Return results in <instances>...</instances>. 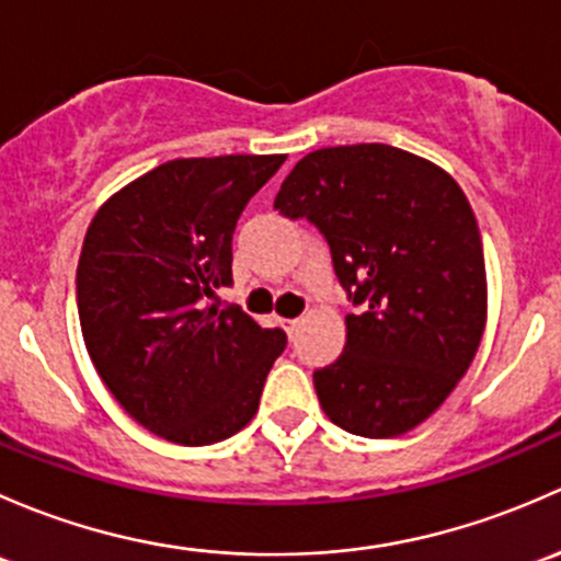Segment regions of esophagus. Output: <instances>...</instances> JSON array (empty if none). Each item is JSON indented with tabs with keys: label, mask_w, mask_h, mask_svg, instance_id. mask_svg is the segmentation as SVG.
Returning <instances> with one entry per match:
<instances>
[{
	"label": "esophagus",
	"mask_w": 561,
	"mask_h": 561,
	"mask_svg": "<svg viewBox=\"0 0 561 561\" xmlns=\"http://www.w3.org/2000/svg\"><path fill=\"white\" fill-rule=\"evenodd\" d=\"M299 323H302V319H283L280 327L286 329L288 337H294V332H297V329H299Z\"/></svg>",
	"instance_id": "34e87169"
}]
</instances>
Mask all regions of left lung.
I'll return each instance as SVG.
<instances>
[{
    "label": "left lung",
    "mask_w": 561,
    "mask_h": 561,
    "mask_svg": "<svg viewBox=\"0 0 561 561\" xmlns=\"http://www.w3.org/2000/svg\"><path fill=\"white\" fill-rule=\"evenodd\" d=\"M275 210L308 218L354 313L316 369L323 413L351 435L397 437L443 405L486 323L478 221L451 175L400 148H321L297 161Z\"/></svg>",
    "instance_id": "obj_1"
}]
</instances>
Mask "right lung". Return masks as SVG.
<instances>
[{
	"mask_svg": "<svg viewBox=\"0 0 561 561\" xmlns=\"http://www.w3.org/2000/svg\"><path fill=\"white\" fill-rule=\"evenodd\" d=\"M286 156L175 159L100 207L78 262V316L96 373L153 435L210 446L256 415L283 329L216 291L232 286V238Z\"/></svg>",
	"mask_w": 561,
	"mask_h": 561,
	"instance_id": "1",
	"label": "right lung"
}]
</instances>
